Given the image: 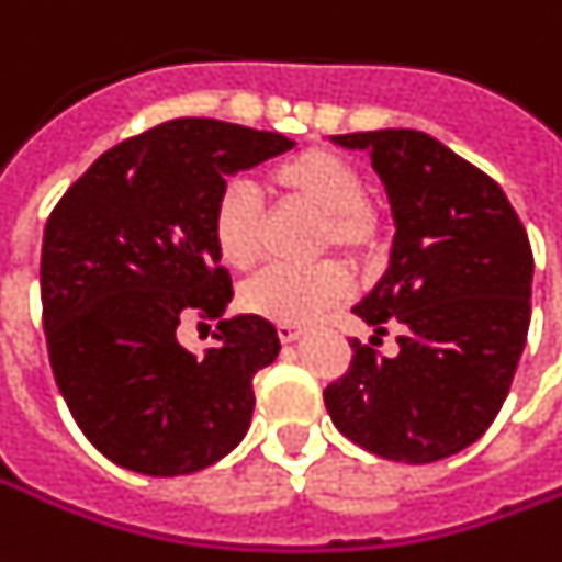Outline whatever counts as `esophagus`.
<instances>
[{
	"label": "esophagus",
	"mask_w": 562,
	"mask_h": 562,
	"mask_svg": "<svg viewBox=\"0 0 562 562\" xmlns=\"http://www.w3.org/2000/svg\"><path fill=\"white\" fill-rule=\"evenodd\" d=\"M277 335L282 344H294L301 337V325H277Z\"/></svg>",
	"instance_id": "34e87169"
}]
</instances>
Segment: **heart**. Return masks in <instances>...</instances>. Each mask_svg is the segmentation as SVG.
<instances>
[{
	"instance_id": "heart-1",
	"label": "heart",
	"mask_w": 562,
	"mask_h": 562,
	"mask_svg": "<svg viewBox=\"0 0 562 562\" xmlns=\"http://www.w3.org/2000/svg\"><path fill=\"white\" fill-rule=\"evenodd\" d=\"M268 188L285 206H301L322 218L316 249L340 252L352 265L374 258L383 240V225L368 200L362 170L335 148L307 145L277 167H270ZM213 246L227 268L249 270L265 252L268 215L255 194L240 182L218 191L210 222ZM349 294L347 270L337 261L316 268H268L243 285L240 304L255 316L280 325H301L337 307Z\"/></svg>"
}]
</instances>
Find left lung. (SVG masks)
I'll list each match as a JSON object with an SVG mask.
<instances>
[{"mask_svg": "<svg viewBox=\"0 0 562 562\" xmlns=\"http://www.w3.org/2000/svg\"><path fill=\"white\" fill-rule=\"evenodd\" d=\"M335 143L364 148L390 194V268L352 313L374 328L371 344L398 328V356L352 340L325 407L376 457L414 465L453 457L496 419L527 344V231L505 191L429 133H344Z\"/></svg>", "mask_w": 562, "mask_h": 562, "instance_id": "left-lung-1", "label": "left lung"}]
</instances>
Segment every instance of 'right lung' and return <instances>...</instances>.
I'll list each match as a JSON object with an SVG mask.
<instances>
[{"label": "right lung", "mask_w": 562, "mask_h": 562, "mask_svg": "<svg viewBox=\"0 0 562 562\" xmlns=\"http://www.w3.org/2000/svg\"><path fill=\"white\" fill-rule=\"evenodd\" d=\"M282 133L176 117L90 164L42 240V322L54 380L78 429L121 469L176 477L213 465L252 423V376L280 352L261 316L218 322L200 359L191 316L234 297L210 222L227 176L292 148Z\"/></svg>", "instance_id": "obj_1"}]
</instances>
